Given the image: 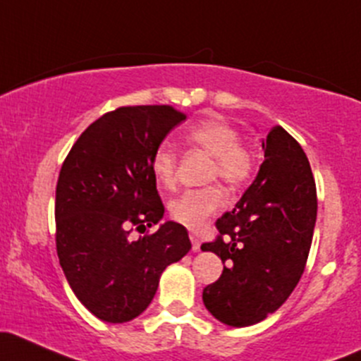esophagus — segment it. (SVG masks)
<instances>
[{
	"label": "esophagus",
	"instance_id": "34e87169",
	"mask_svg": "<svg viewBox=\"0 0 361 361\" xmlns=\"http://www.w3.org/2000/svg\"><path fill=\"white\" fill-rule=\"evenodd\" d=\"M190 240H192V248L193 252H199L200 250V240L195 233H190Z\"/></svg>",
	"mask_w": 361,
	"mask_h": 361
}]
</instances>
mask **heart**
I'll return each mask as SVG.
<instances>
[{
	"label": "heart",
	"mask_w": 361,
	"mask_h": 361,
	"mask_svg": "<svg viewBox=\"0 0 361 361\" xmlns=\"http://www.w3.org/2000/svg\"><path fill=\"white\" fill-rule=\"evenodd\" d=\"M187 140L192 147L214 157L209 180L219 178L231 188H240L252 178L255 161L252 152L240 144V133L229 123L205 120L188 130ZM176 152L168 145H159L152 154L150 169L157 183L171 188L176 183ZM224 205V193L219 187L187 190L169 204V214L176 223L188 229H200Z\"/></svg>",
	"instance_id": "obj_1"
}]
</instances>
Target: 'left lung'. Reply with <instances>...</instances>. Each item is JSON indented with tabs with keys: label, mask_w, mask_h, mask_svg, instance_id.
I'll return each instance as SVG.
<instances>
[{
	"label": "left lung",
	"mask_w": 361,
	"mask_h": 361,
	"mask_svg": "<svg viewBox=\"0 0 361 361\" xmlns=\"http://www.w3.org/2000/svg\"><path fill=\"white\" fill-rule=\"evenodd\" d=\"M264 162L231 212L202 245L223 260V274L202 300L217 320L247 327L274 314L305 271L317 219V190L302 145L283 126L262 140Z\"/></svg>",
	"instance_id": "8db88e82"
}]
</instances>
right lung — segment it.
<instances>
[{
  "label": "right lung",
  "instance_id": "add662e5",
  "mask_svg": "<svg viewBox=\"0 0 361 361\" xmlns=\"http://www.w3.org/2000/svg\"><path fill=\"white\" fill-rule=\"evenodd\" d=\"M173 106H125L102 114L78 137L56 185V250L75 296L111 324L149 307L169 264L192 248L185 226L166 221L152 235L130 238L164 216L154 150L185 120Z\"/></svg>",
  "mask_w": 361,
  "mask_h": 361
}]
</instances>
